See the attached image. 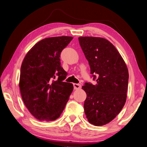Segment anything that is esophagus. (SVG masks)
I'll return each mask as SVG.
<instances>
[{
	"mask_svg": "<svg viewBox=\"0 0 147 147\" xmlns=\"http://www.w3.org/2000/svg\"><path fill=\"white\" fill-rule=\"evenodd\" d=\"M74 90H80L81 88V85L80 84H73Z\"/></svg>",
	"mask_w": 147,
	"mask_h": 147,
	"instance_id": "esophagus-1",
	"label": "esophagus"
}]
</instances>
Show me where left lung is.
I'll list each match as a JSON object with an SVG mask.
<instances>
[{"mask_svg": "<svg viewBox=\"0 0 147 147\" xmlns=\"http://www.w3.org/2000/svg\"><path fill=\"white\" fill-rule=\"evenodd\" d=\"M78 40L97 82L95 85L86 82L82 87L87 95L84 104L85 114L90 124L101 126L115 118L124 106L127 67L115 46L107 39L80 36Z\"/></svg>", "mask_w": 147, "mask_h": 147, "instance_id": "1", "label": "left lung"}]
</instances>
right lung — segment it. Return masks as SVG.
<instances>
[{
    "label": "right lung",
    "mask_w": 147,
    "mask_h": 147,
    "mask_svg": "<svg viewBox=\"0 0 147 147\" xmlns=\"http://www.w3.org/2000/svg\"><path fill=\"white\" fill-rule=\"evenodd\" d=\"M73 38L62 36L42 39L32 46L22 62L21 95L28 110L39 120L57 119L73 92V85L63 82L67 73L59 58Z\"/></svg>",
    "instance_id": "right-lung-1"
}]
</instances>
